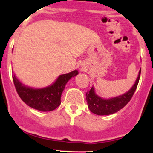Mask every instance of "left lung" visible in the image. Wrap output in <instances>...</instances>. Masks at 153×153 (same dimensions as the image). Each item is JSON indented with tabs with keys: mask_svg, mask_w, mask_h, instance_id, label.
Wrapping results in <instances>:
<instances>
[{
	"mask_svg": "<svg viewBox=\"0 0 153 153\" xmlns=\"http://www.w3.org/2000/svg\"><path fill=\"white\" fill-rule=\"evenodd\" d=\"M140 75L141 70L139 71V75L137 78L135 84L131 88L130 90L121 96L115 97L110 99H103L100 98L99 96L95 95L94 88H91L90 90L86 93V101L89 110L95 115H107L115 113L122 109L129 103L132 97L133 96L139 82Z\"/></svg>",
	"mask_w": 153,
	"mask_h": 153,
	"instance_id": "left-lung-1",
	"label": "left lung"
}]
</instances>
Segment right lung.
I'll list each match as a JSON object with an SVG mask.
<instances>
[{"mask_svg": "<svg viewBox=\"0 0 153 153\" xmlns=\"http://www.w3.org/2000/svg\"><path fill=\"white\" fill-rule=\"evenodd\" d=\"M78 73V71L74 70L69 73L60 75L55 84L41 89H32L24 86L17 79L15 75H12V79L18 95L26 104L33 109L47 112L54 110L59 106L61 93L66 84Z\"/></svg>", "mask_w": 153, "mask_h": 153, "instance_id": "obj_1", "label": "right lung"}]
</instances>
